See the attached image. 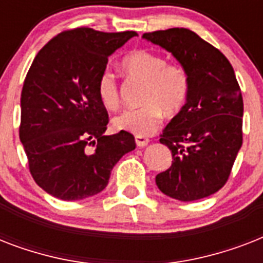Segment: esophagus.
<instances>
[{"mask_svg":"<svg viewBox=\"0 0 263 263\" xmlns=\"http://www.w3.org/2000/svg\"><path fill=\"white\" fill-rule=\"evenodd\" d=\"M135 142L138 147H144L148 144V139L146 136H135Z\"/></svg>","mask_w":263,"mask_h":263,"instance_id":"esophagus-1","label":"esophagus"}]
</instances>
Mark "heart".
I'll return each instance as SVG.
<instances>
[{"label": "heart", "instance_id": "b5f03b06", "mask_svg": "<svg viewBox=\"0 0 263 263\" xmlns=\"http://www.w3.org/2000/svg\"><path fill=\"white\" fill-rule=\"evenodd\" d=\"M124 72L132 79L144 82L140 95L143 103L116 116L113 125L120 131L146 136L154 132L165 115H176L185 105L188 97V75L181 65L166 63L164 55L152 50H135L121 61ZM97 95L103 107L115 110L120 105V91L116 76L109 69L99 75Z\"/></svg>", "mask_w": 263, "mask_h": 263}]
</instances>
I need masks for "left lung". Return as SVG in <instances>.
<instances>
[{"mask_svg": "<svg viewBox=\"0 0 263 263\" xmlns=\"http://www.w3.org/2000/svg\"><path fill=\"white\" fill-rule=\"evenodd\" d=\"M143 38L172 53L190 82L185 105L161 135L173 161L156 176L157 185L183 202L210 196L227 183L243 143V98L235 71L218 49L187 28Z\"/></svg>", "mask_w": 263, "mask_h": 263, "instance_id": "1", "label": "left lung"}]
</instances>
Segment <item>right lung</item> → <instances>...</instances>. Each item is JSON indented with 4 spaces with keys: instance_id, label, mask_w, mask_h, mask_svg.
<instances>
[{
    "instance_id": "right-lung-1",
    "label": "right lung",
    "mask_w": 263,
    "mask_h": 263,
    "mask_svg": "<svg viewBox=\"0 0 263 263\" xmlns=\"http://www.w3.org/2000/svg\"><path fill=\"white\" fill-rule=\"evenodd\" d=\"M135 31H64L39 50L23 84L18 136L35 183L63 200L97 195L136 147L127 131L105 135L109 116L97 82L109 55Z\"/></svg>"
}]
</instances>
